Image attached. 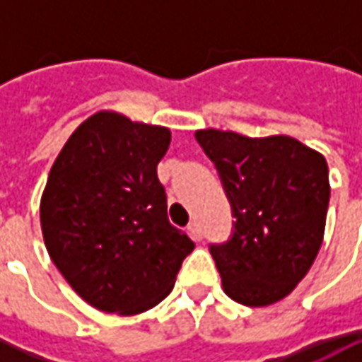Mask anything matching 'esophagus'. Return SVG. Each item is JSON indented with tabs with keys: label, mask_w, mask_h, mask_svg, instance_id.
Wrapping results in <instances>:
<instances>
[{
	"label": "esophagus",
	"mask_w": 362,
	"mask_h": 362,
	"mask_svg": "<svg viewBox=\"0 0 362 362\" xmlns=\"http://www.w3.org/2000/svg\"><path fill=\"white\" fill-rule=\"evenodd\" d=\"M187 231H189V235H191L193 240H197V242L203 238L202 223H199V221H191V223L187 226Z\"/></svg>",
	"instance_id": "1"
}]
</instances>
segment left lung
I'll use <instances>...</instances> for the list:
<instances>
[{"label":"left lung","instance_id":"left-lung-1","mask_svg":"<svg viewBox=\"0 0 362 362\" xmlns=\"http://www.w3.org/2000/svg\"><path fill=\"white\" fill-rule=\"evenodd\" d=\"M195 139L216 165L235 217L230 240L209 245L226 294L256 308L286 298L322 243L327 160L284 134L250 139L207 129Z\"/></svg>","mask_w":362,"mask_h":362}]
</instances>
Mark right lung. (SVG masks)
I'll return each instance as SVG.
<instances>
[{
	"label": "right lung",
	"instance_id": "obj_1",
	"mask_svg": "<svg viewBox=\"0 0 362 362\" xmlns=\"http://www.w3.org/2000/svg\"><path fill=\"white\" fill-rule=\"evenodd\" d=\"M169 143V129L96 112L52 165L40 203L44 242L66 282L103 313L157 306L195 247L167 217L157 165Z\"/></svg>",
	"mask_w": 362,
	"mask_h": 362
}]
</instances>
